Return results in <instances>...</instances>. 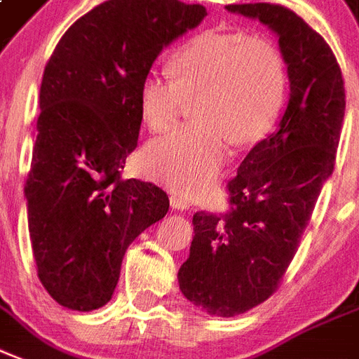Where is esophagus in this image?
<instances>
[{
  "mask_svg": "<svg viewBox=\"0 0 359 359\" xmlns=\"http://www.w3.org/2000/svg\"><path fill=\"white\" fill-rule=\"evenodd\" d=\"M170 204H172V208L174 210H189V201H185L183 196L180 195H170Z\"/></svg>",
  "mask_w": 359,
  "mask_h": 359,
  "instance_id": "34e87169",
  "label": "esophagus"
}]
</instances>
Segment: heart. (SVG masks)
I'll return each mask as SVG.
<instances>
[{"instance_id":"heart-1","label":"heart","mask_w":359,"mask_h":359,"mask_svg":"<svg viewBox=\"0 0 359 359\" xmlns=\"http://www.w3.org/2000/svg\"><path fill=\"white\" fill-rule=\"evenodd\" d=\"M172 77L151 72L140 85V113L151 132L176 125L195 102V126L151 142L147 176L183 196L210 189L225 163L229 140L253 144L271 130L285 98L287 69L280 48L263 36L208 29L170 58Z\"/></svg>"}]
</instances>
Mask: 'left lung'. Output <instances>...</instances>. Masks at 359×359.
I'll list each match as a JSON object with an SVG mask.
<instances>
[{
    "label": "left lung",
    "instance_id": "1",
    "mask_svg": "<svg viewBox=\"0 0 359 359\" xmlns=\"http://www.w3.org/2000/svg\"><path fill=\"white\" fill-rule=\"evenodd\" d=\"M280 36L290 102L276 130L261 140L229 180V210L196 212L180 290L210 314H244L278 290L318 196L335 166L346 94L341 66L316 29L284 5H227Z\"/></svg>",
    "mask_w": 359,
    "mask_h": 359
}]
</instances>
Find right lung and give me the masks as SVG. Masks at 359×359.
I'll return each instance as SVG.
<instances>
[{
  "mask_svg": "<svg viewBox=\"0 0 359 359\" xmlns=\"http://www.w3.org/2000/svg\"><path fill=\"white\" fill-rule=\"evenodd\" d=\"M204 16L202 5L177 0L104 1L48 58L24 195L37 276L62 306H104L126 248L168 212L161 187L121 170L138 145L142 79Z\"/></svg>",
  "mask_w": 359,
  "mask_h": 359,
  "instance_id": "1",
  "label": "right lung"
}]
</instances>
